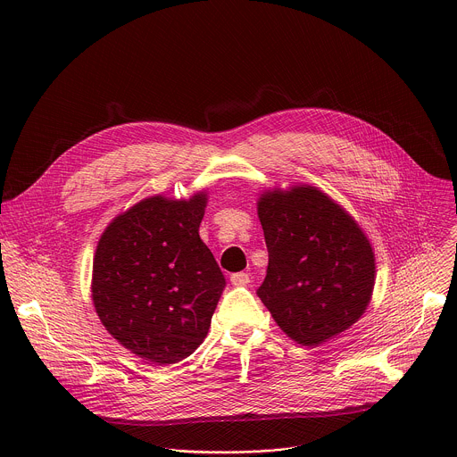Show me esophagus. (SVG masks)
I'll use <instances>...</instances> for the list:
<instances>
[{
    "label": "esophagus",
    "instance_id": "esophagus-1",
    "mask_svg": "<svg viewBox=\"0 0 457 457\" xmlns=\"http://www.w3.org/2000/svg\"><path fill=\"white\" fill-rule=\"evenodd\" d=\"M249 282H251V278H249L247 273H235V275H231V284L237 286V287H245V286H249Z\"/></svg>",
    "mask_w": 457,
    "mask_h": 457
}]
</instances>
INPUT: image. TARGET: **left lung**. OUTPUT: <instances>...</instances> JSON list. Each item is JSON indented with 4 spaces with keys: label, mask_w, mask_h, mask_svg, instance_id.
I'll list each match as a JSON object with an SVG mask.
<instances>
[{
    "label": "left lung",
    "mask_w": 457,
    "mask_h": 457,
    "mask_svg": "<svg viewBox=\"0 0 457 457\" xmlns=\"http://www.w3.org/2000/svg\"><path fill=\"white\" fill-rule=\"evenodd\" d=\"M258 219L270 264L256 295L280 329L309 347L349 329L369 305L376 273L358 224L311 186L268 191Z\"/></svg>",
    "instance_id": "left-lung-1"
}]
</instances>
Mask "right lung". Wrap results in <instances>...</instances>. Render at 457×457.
<instances>
[{
    "mask_svg": "<svg viewBox=\"0 0 457 457\" xmlns=\"http://www.w3.org/2000/svg\"><path fill=\"white\" fill-rule=\"evenodd\" d=\"M206 195L189 201L150 197L103 233L92 298L106 331L128 351L159 365L197 349L226 287L199 237Z\"/></svg>",
    "mask_w": 457,
    "mask_h": 457,
    "instance_id": "add662e5",
    "label": "right lung"
}]
</instances>
